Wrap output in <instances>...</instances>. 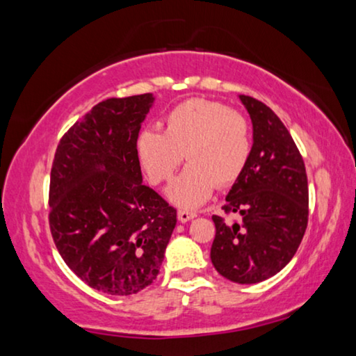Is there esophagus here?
I'll return each mask as SVG.
<instances>
[{"label":"esophagus","mask_w":356,"mask_h":356,"mask_svg":"<svg viewBox=\"0 0 356 356\" xmlns=\"http://www.w3.org/2000/svg\"><path fill=\"white\" fill-rule=\"evenodd\" d=\"M195 216H197V214L192 211H185V209H180V211L177 213V218L180 222H187V221H190V219H193Z\"/></svg>","instance_id":"34e87169"}]
</instances>
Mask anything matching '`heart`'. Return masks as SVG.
Wrapping results in <instances>:
<instances>
[{"mask_svg":"<svg viewBox=\"0 0 356 356\" xmlns=\"http://www.w3.org/2000/svg\"><path fill=\"white\" fill-rule=\"evenodd\" d=\"M135 153L152 184L171 179L182 163L187 168L166 190L180 208L207 203L218 187H229L247 168L252 154V130L243 114L224 103L204 98L185 99L166 116V130L143 129Z\"/></svg>","mask_w":356,"mask_h":356,"instance_id":"obj_1","label":"heart"}]
</instances>
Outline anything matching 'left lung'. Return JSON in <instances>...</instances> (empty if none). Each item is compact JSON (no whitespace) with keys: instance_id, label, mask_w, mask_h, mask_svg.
Segmentation results:
<instances>
[{"instance_id":"1","label":"left lung","mask_w":356,"mask_h":356,"mask_svg":"<svg viewBox=\"0 0 356 356\" xmlns=\"http://www.w3.org/2000/svg\"><path fill=\"white\" fill-rule=\"evenodd\" d=\"M253 124L247 168L230 188L222 209L238 213L229 224L214 214L211 261L237 284L263 282L297 253L308 224V179L292 135L271 108L240 95Z\"/></svg>"}]
</instances>
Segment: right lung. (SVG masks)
Instances as JSON below:
<instances>
[{
  "label": "right lung",
  "instance_id": "right-lung-1",
  "mask_svg": "<svg viewBox=\"0 0 356 356\" xmlns=\"http://www.w3.org/2000/svg\"><path fill=\"white\" fill-rule=\"evenodd\" d=\"M152 93L98 103L63 135L49 179V229L85 284L132 295L156 279L177 211L142 184L135 153Z\"/></svg>",
  "mask_w": 356,
  "mask_h": 356
}]
</instances>
